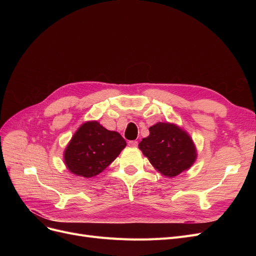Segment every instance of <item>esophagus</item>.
Instances as JSON below:
<instances>
[{"instance_id":"esophagus-1","label":"esophagus","mask_w":256,"mask_h":256,"mask_svg":"<svg viewBox=\"0 0 256 256\" xmlns=\"http://www.w3.org/2000/svg\"><path fill=\"white\" fill-rule=\"evenodd\" d=\"M129 146H132V147H136L138 146V141H129L128 142Z\"/></svg>"}]
</instances>
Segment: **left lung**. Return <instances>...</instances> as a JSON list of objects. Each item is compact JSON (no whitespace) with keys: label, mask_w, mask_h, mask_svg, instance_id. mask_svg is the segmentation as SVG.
Masks as SVG:
<instances>
[{"label":"left lung","mask_w":256,"mask_h":256,"mask_svg":"<svg viewBox=\"0 0 256 256\" xmlns=\"http://www.w3.org/2000/svg\"><path fill=\"white\" fill-rule=\"evenodd\" d=\"M138 148L152 166L166 177L180 174L196 159V148L190 136L170 122L152 126L150 136L138 143Z\"/></svg>","instance_id":"left-lung-1"}]
</instances>
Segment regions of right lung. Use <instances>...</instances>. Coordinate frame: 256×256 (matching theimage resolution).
Here are the masks:
<instances>
[{
    "label": "right lung",
    "mask_w": 256,
    "mask_h": 256,
    "mask_svg": "<svg viewBox=\"0 0 256 256\" xmlns=\"http://www.w3.org/2000/svg\"><path fill=\"white\" fill-rule=\"evenodd\" d=\"M126 147V141L96 120L79 127L68 143L64 161L72 174L90 178L102 173Z\"/></svg>",
    "instance_id": "obj_1"
}]
</instances>
